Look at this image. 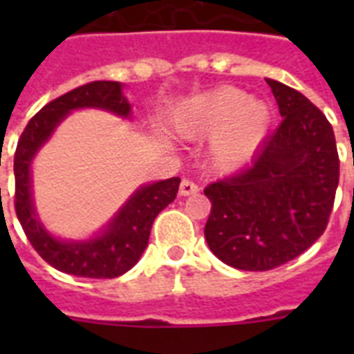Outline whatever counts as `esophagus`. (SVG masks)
Masks as SVG:
<instances>
[{"mask_svg": "<svg viewBox=\"0 0 354 354\" xmlns=\"http://www.w3.org/2000/svg\"><path fill=\"white\" fill-rule=\"evenodd\" d=\"M198 191V185L194 182H191V180H182V183H180V194H182V196H191V194H196Z\"/></svg>", "mask_w": 354, "mask_h": 354, "instance_id": "34e87169", "label": "esophagus"}]
</instances>
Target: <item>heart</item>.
<instances>
[{"label": "heart", "mask_w": 354, "mask_h": 354, "mask_svg": "<svg viewBox=\"0 0 354 354\" xmlns=\"http://www.w3.org/2000/svg\"><path fill=\"white\" fill-rule=\"evenodd\" d=\"M268 110L235 88L200 93L172 113V127L185 139L213 138V160L222 169L241 165L257 150L268 128Z\"/></svg>", "instance_id": "1"}]
</instances>
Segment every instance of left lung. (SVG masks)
<instances>
[{
  "label": "left lung",
  "instance_id": "1",
  "mask_svg": "<svg viewBox=\"0 0 354 354\" xmlns=\"http://www.w3.org/2000/svg\"><path fill=\"white\" fill-rule=\"evenodd\" d=\"M283 121L252 165L211 183L205 241L222 263L264 272L324 235L340 180L335 132L324 112L290 86L266 79Z\"/></svg>",
  "mask_w": 354,
  "mask_h": 354
}]
</instances>
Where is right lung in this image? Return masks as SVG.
<instances>
[{
  "label": "right lung",
  "instance_id": "1",
  "mask_svg": "<svg viewBox=\"0 0 354 354\" xmlns=\"http://www.w3.org/2000/svg\"><path fill=\"white\" fill-rule=\"evenodd\" d=\"M79 108H101L121 118H128L132 110L127 97L122 95L121 82L112 80L88 82L46 104L25 127L16 147L14 207L32 248L53 268L79 277L112 279L138 263L149 244L154 218L176 198L180 178H169L138 189L113 216L106 230H102L95 239L80 242L55 239L36 216L30 194V161L41 145L51 138L58 122H62L71 110Z\"/></svg>",
  "mask_w": 354,
  "mask_h": 354
}]
</instances>
